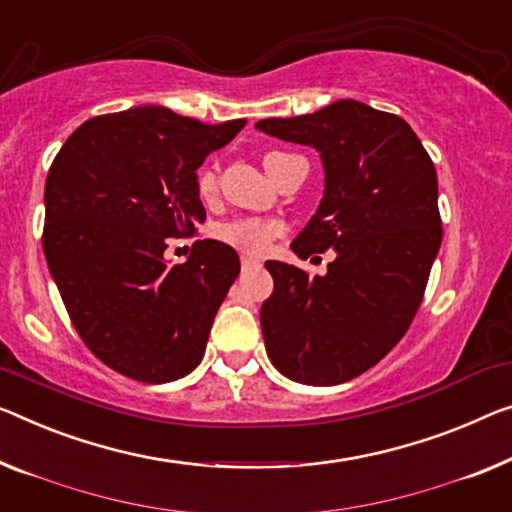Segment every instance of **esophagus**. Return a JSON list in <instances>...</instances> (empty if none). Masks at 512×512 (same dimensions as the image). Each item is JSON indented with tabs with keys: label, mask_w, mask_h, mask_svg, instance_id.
Returning <instances> with one entry per match:
<instances>
[{
	"label": "esophagus",
	"mask_w": 512,
	"mask_h": 512,
	"mask_svg": "<svg viewBox=\"0 0 512 512\" xmlns=\"http://www.w3.org/2000/svg\"><path fill=\"white\" fill-rule=\"evenodd\" d=\"M257 266H259L257 259H253V257H241V269H243V271L257 269Z\"/></svg>",
	"instance_id": "34e87169"
}]
</instances>
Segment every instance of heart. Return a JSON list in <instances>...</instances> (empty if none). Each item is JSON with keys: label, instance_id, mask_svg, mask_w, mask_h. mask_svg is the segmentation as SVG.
Masks as SVG:
<instances>
[{"label": "heart", "instance_id": "heart-1", "mask_svg": "<svg viewBox=\"0 0 512 512\" xmlns=\"http://www.w3.org/2000/svg\"><path fill=\"white\" fill-rule=\"evenodd\" d=\"M197 193L204 200L216 193V174L213 170H202L197 177ZM282 234V225L278 220H264V218H239L230 220L216 227V236L227 246H232L243 255L262 257L271 250L273 239Z\"/></svg>", "mask_w": 512, "mask_h": 512}]
</instances>
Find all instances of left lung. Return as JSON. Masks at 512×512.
Returning a JSON list of instances; mask_svg holds the SVG:
<instances>
[{
  "label": "left lung",
  "instance_id": "left-lung-1",
  "mask_svg": "<svg viewBox=\"0 0 512 512\" xmlns=\"http://www.w3.org/2000/svg\"><path fill=\"white\" fill-rule=\"evenodd\" d=\"M255 128L322 158L324 197L292 250L335 253L315 278L266 262L273 276L259 312L266 354L301 384H342L398 345L423 301L441 246L437 172L407 121L352 98Z\"/></svg>",
  "mask_w": 512,
  "mask_h": 512
}]
</instances>
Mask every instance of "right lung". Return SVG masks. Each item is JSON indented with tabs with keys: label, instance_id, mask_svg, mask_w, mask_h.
Returning <instances> with one entry per match:
<instances>
[{
	"label": "right lung",
	"instance_id": "1",
	"mask_svg": "<svg viewBox=\"0 0 512 512\" xmlns=\"http://www.w3.org/2000/svg\"><path fill=\"white\" fill-rule=\"evenodd\" d=\"M243 126L140 105L85 121L52 160L43 227L50 276L85 345L121 375L165 384L202 361L239 255L204 239L170 266L165 248L204 223L197 167Z\"/></svg>",
	"mask_w": 512,
	"mask_h": 512
}]
</instances>
